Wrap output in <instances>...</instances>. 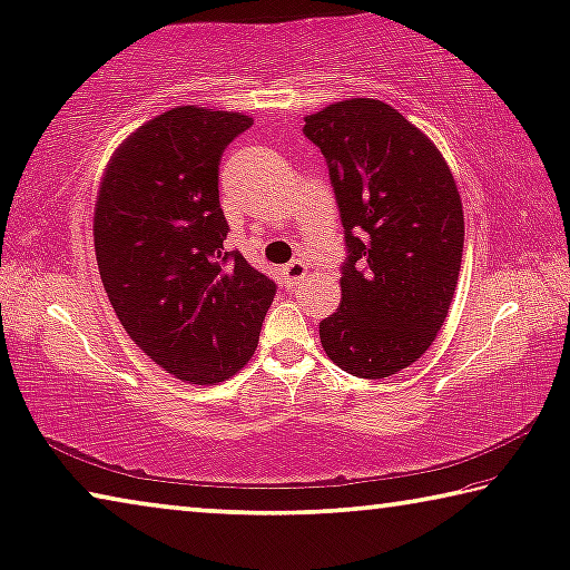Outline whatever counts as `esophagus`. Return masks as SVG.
I'll use <instances>...</instances> for the list:
<instances>
[{
    "label": "esophagus",
    "mask_w": 570,
    "mask_h": 570,
    "mask_svg": "<svg viewBox=\"0 0 570 570\" xmlns=\"http://www.w3.org/2000/svg\"><path fill=\"white\" fill-rule=\"evenodd\" d=\"M304 276H306L304 261H292V264L284 266V278L288 282V286H296L299 282H304Z\"/></svg>",
    "instance_id": "34e87169"
}]
</instances>
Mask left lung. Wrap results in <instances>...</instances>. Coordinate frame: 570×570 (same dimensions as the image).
<instances>
[{"label":"left lung","instance_id":"left-lung-1","mask_svg":"<svg viewBox=\"0 0 570 570\" xmlns=\"http://www.w3.org/2000/svg\"><path fill=\"white\" fill-rule=\"evenodd\" d=\"M304 121L347 243L322 347L350 375L381 381L415 363L446 320L462 268V200L441 151L393 106L350 98Z\"/></svg>","mask_w":570,"mask_h":570}]
</instances>
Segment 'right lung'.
<instances>
[{
  "mask_svg": "<svg viewBox=\"0 0 570 570\" xmlns=\"http://www.w3.org/2000/svg\"><path fill=\"white\" fill-rule=\"evenodd\" d=\"M250 119L179 106L108 161L94 215L96 261L116 317L179 381L223 383L248 363L276 296L228 238L220 157Z\"/></svg>",
  "mask_w": 570,
  "mask_h": 570,
  "instance_id": "right-lung-1",
  "label": "right lung"
}]
</instances>
